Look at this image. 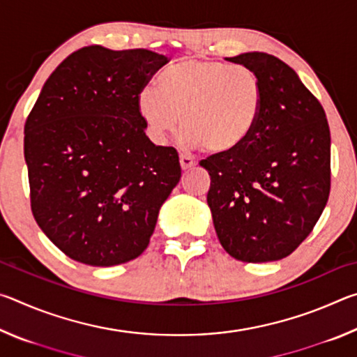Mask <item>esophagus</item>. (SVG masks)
Instances as JSON below:
<instances>
[{"mask_svg":"<svg viewBox=\"0 0 357 357\" xmlns=\"http://www.w3.org/2000/svg\"><path fill=\"white\" fill-rule=\"evenodd\" d=\"M179 164H181V168H183V170H189V168H193L197 165L195 160H193L192 157L184 155V154L179 155Z\"/></svg>","mask_w":357,"mask_h":357,"instance_id":"obj_1","label":"esophagus"}]
</instances>
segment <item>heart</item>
I'll list each match as a JSON object with an SVG mask.
<instances>
[{"label":"heart","mask_w":357,"mask_h":357,"mask_svg":"<svg viewBox=\"0 0 357 357\" xmlns=\"http://www.w3.org/2000/svg\"><path fill=\"white\" fill-rule=\"evenodd\" d=\"M159 88H143L137 110L148 135L164 144L181 128L192 148L228 154L249 140L264 104V84L249 66L185 59L164 70Z\"/></svg>","instance_id":"1"}]
</instances>
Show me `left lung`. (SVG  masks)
<instances>
[{
	"label": "left lung",
	"mask_w": 357,
	"mask_h": 357,
	"mask_svg": "<svg viewBox=\"0 0 357 357\" xmlns=\"http://www.w3.org/2000/svg\"><path fill=\"white\" fill-rule=\"evenodd\" d=\"M225 59L258 72L264 104L243 146L200 162L211 176L208 206L233 258L277 261L309 236L328 203L329 124L318 99L279 58L249 52Z\"/></svg>",
	"instance_id": "obj_1"
}]
</instances>
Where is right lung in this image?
<instances>
[{
	"label": "right lung",
	"mask_w": 357,
	"mask_h": 357,
	"mask_svg": "<svg viewBox=\"0 0 357 357\" xmlns=\"http://www.w3.org/2000/svg\"><path fill=\"white\" fill-rule=\"evenodd\" d=\"M168 63L134 48L83 47L52 72L25 123L31 211L69 258L116 266L142 255L181 179L176 149L144 134L137 96Z\"/></svg>",
	"instance_id": "add662e5"
}]
</instances>
